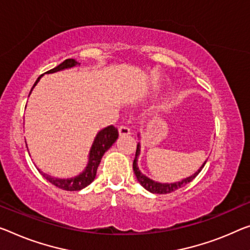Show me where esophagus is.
I'll return each instance as SVG.
<instances>
[{"label":"esophagus","mask_w":250,"mask_h":250,"mask_svg":"<svg viewBox=\"0 0 250 250\" xmlns=\"http://www.w3.org/2000/svg\"><path fill=\"white\" fill-rule=\"evenodd\" d=\"M118 132H120L121 136H127L130 134V129H129V127H127V126L122 125L121 127L118 128Z\"/></svg>","instance_id":"34e87169"}]
</instances>
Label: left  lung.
Segmentation results:
<instances>
[{"label": "left lung", "instance_id": "8db88e82", "mask_svg": "<svg viewBox=\"0 0 250 250\" xmlns=\"http://www.w3.org/2000/svg\"><path fill=\"white\" fill-rule=\"evenodd\" d=\"M137 136L140 137V134H138ZM140 153H141V144L137 143L135 159H134V162H133L134 173H135V175H136L137 181L140 182V184L144 188V189H146L147 191L152 192V193H157V194L171 193V192H173L175 190L180 189V188H183L184 186H187L188 183H190L192 180L195 178V176L200 173L203 167H205V164L207 163V161H205V163L201 165L200 168H199V170L195 172L194 174H192L191 176H188V178L181 180V181L173 182V183H161V182H156V181H154V180L147 178L146 175H144L140 171V168H138V165H137V160H138V155H140Z\"/></svg>", "mask_w": 250, "mask_h": 250}]
</instances>
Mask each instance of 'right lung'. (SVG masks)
Returning <instances> with one entry per match:
<instances>
[{
    "label": "right lung",
    "instance_id": "1",
    "mask_svg": "<svg viewBox=\"0 0 250 250\" xmlns=\"http://www.w3.org/2000/svg\"><path fill=\"white\" fill-rule=\"evenodd\" d=\"M79 62H77L75 59H67L64 60L63 62H61L59 66H57L56 68L51 69V70L47 71V74H53V72L57 71H61L64 70V69H69L76 66H79ZM42 75L37 79V82L34 83L33 87L31 88V91L38 83H39L40 78ZM30 91V94H31ZM118 138V130L116 127H114L113 125L107 126V127L103 128L102 130H99L96 135L94 143L91 145L90 151H89V157H88V163L85 170H83L82 173L74 176V178H68V179H60V178H55V176H51L47 173H43V172L39 170L40 173L44 176L45 179L48 180L50 183H52L53 186H56L57 188L62 190H67V191H79L86 188L87 186L94 181L96 173H97V168L98 165L101 163V160L103 155L105 154V152L107 149H109V147L116 142Z\"/></svg>",
    "mask_w": 250,
    "mask_h": 250
}]
</instances>
